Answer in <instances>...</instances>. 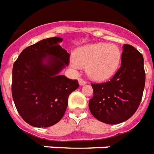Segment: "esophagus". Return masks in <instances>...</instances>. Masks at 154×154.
<instances>
[{"mask_svg":"<svg viewBox=\"0 0 154 154\" xmlns=\"http://www.w3.org/2000/svg\"><path fill=\"white\" fill-rule=\"evenodd\" d=\"M78 81H79V84L81 85H85L86 84V81H85V80L82 79V78H79V79H78Z\"/></svg>","mask_w":154,"mask_h":154,"instance_id":"1","label":"esophagus"}]
</instances>
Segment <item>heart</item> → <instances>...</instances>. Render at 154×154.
<instances>
[{
	"label": "heart",
	"instance_id": "obj_1",
	"mask_svg": "<svg viewBox=\"0 0 154 154\" xmlns=\"http://www.w3.org/2000/svg\"><path fill=\"white\" fill-rule=\"evenodd\" d=\"M71 66L78 69L86 66V73L95 81H104L112 77L120 64L121 51L116 45L92 43L77 49Z\"/></svg>",
	"mask_w": 154,
	"mask_h": 154
}]
</instances>
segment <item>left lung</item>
<instances>
[{
    "mask_svg": "<svg viewBox=\"0 0 154 154\" xmlns=\"http://www.w3.org/2000/svg\"><path fill=\"white\" fill-rule=\"evenodd\" d=\"M146 82L144 59L133 46L123 45L121 66L107 82L92 84L93 97L88 107L100 122L118 124L135 113L142 100Z\"/></svg>",
    "mask_w": 154,
    "mask_h": 154,
    "instance_id": "left-lung-1",
    "label": "left lung"
}]
</instances>
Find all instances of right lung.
<instances>
[{"label":"right lung","mask_w":154,"mask_h":154,"mask_svg":"<svg viewBox=\"0 0 154 154\" xmlns=\"http://www.w3.org/2000/svg\"><path fill=\"white\" fill-rule=\"evenodd\" d=\"M61 42L59 37L42 39L26 47L13 64L12 98L20 116L33 127L59 122L69 96L79 87L77 80L59 73L69 63V54Z\"/></svg>","instance_id":"1"}]
</instances>
